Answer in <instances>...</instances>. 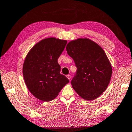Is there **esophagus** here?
Here are the masks:
<instances>
[{
  "mask_svg": "<svg viewBox=\"0 0 132 132\" xmlns=\"http://www.w3.org/2000/svg\"><path fill=\"white\" fill-rule=\"evenodd\" d=\"M66 76H67V78H68L69 80H71V76H70V75H67Z\"/></svg>",
  "mask_w": 132,
  "mask_h": 132,
  "instance_id": "34e87169",
  "label": "esophagus"
}]
</instances>
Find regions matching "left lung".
I'll return each mask as SVG.
<instances>
[{"label": "left lung", "mask_w": 132, "mask_h": 132, "mask_svg": "<svg viewBox=\"0 0 132 132\" xmlns=\"http://www.w3.org/2000/svg\"><path fill=\"white\" fill-rule=\"evenodd\" d=\"M66 50L77 67L71 81L75 91L86 101L98 98L108 88L112 75V67L105 51L87 38L70 41Z\"/></svg>", "instance_id": "1"}]
</instances>
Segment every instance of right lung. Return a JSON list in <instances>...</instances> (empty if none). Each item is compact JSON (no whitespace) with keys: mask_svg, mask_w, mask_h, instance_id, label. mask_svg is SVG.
<instances>
[{"mask_svg":"<svg viewBox=\"0 0 132 132\" xmlns=\"http://www.w3.org/2000/svg\"><path fill=\"white\" fill-rule=\"evenodd\" d=\"M67 41L54 37L42 39L32 48L24 61L23 76L29 91L44 102L52 101L69 82L60 73L57 60Z\"/></svg>","mask_w":132,"mask_h":132,"instance_id":"right-lung-1","label":"right lung"}]
</instances>
